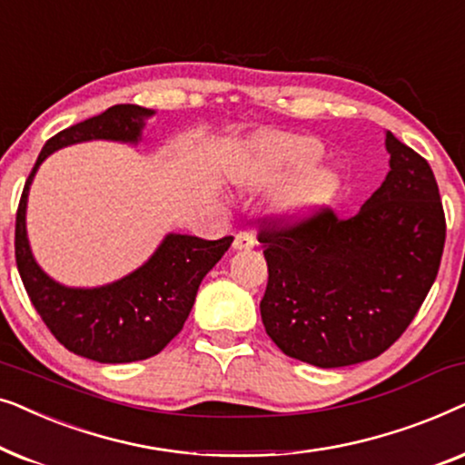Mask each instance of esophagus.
<instances>
[{"label": "esophagus", "mask_w": 465, "mask_h": 465, "mask_svg": "<svg viewBox=\"0 0 465 465\" xmlns=\"http://www.w3.org/2000/svg\"><path fill=\"white\" fill-rule=\"evenodd\" d=\"M256 245V237H253L252 232H239L237 237L232 241V250H252V247Z\"/></svg>", "instance_id": "1"}]
</instances>
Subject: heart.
Instances as JSON below:
<instances>
[{
  "instance_id": "b5f03b06",
  "label": "heart",
  "mask_w": 465,
  "mask_h": 465,
  "mask_svg": "<svg viewBox=\"0 0 465 465\" xmlns=\"http://www.w3.org/2000/svg\"><path fill=\"white\" fill-rule=\"evenodd\" d=\"M322 145L298 135H269L258 139L232 169V180L247 193L279 190L275 209L283 220L301 222L326 209L342 188L341 173L332 167H315Z\"/></svg>"
}]
</instances>
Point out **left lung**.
I'll list each match as a JSON object with an SVG mask.
<instances>
[{
    "mask_svg": "<svg viewBox=\"0 0 465 465\" xmlns=\"http://www.w3.org/2000/svg\"><path fill=\"white\" fill-rule=\"evenodd\" d=\"M390 173L358 213L332 209L266 226V334L290 358L341 368L377 358L417 315L440 266L447 224L428 161L385 133Z\"/></svg>",
    "mask_w": 465,
    "mask_h": 465,
    "instance_id": "8db88e82",
    "label": "left lung"
}]
</instances>
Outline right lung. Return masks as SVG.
<instances>
[{"mask_svg": "<svg viewBox=\"0 0 465 465\" xmlns=\"http://www.w3.org/2000/svg\"><path fill=\"white\" fill-rule=\"evenodd\" d=\"M154 110L114 105L48 139L25 183L16 212V266L34 307L54 339L69 351L101 364H126L161 353L193 311L203 277L231 247L232 237L205 241L169 232L145 262L99 288H69L35 262L27 239V199L40 164L67 145L105 139L137 145Z\"/></svg>", "mask_w": 465, "mask_h": 465, "instance_id": "1", "label": "right lung"}]
</instances>
